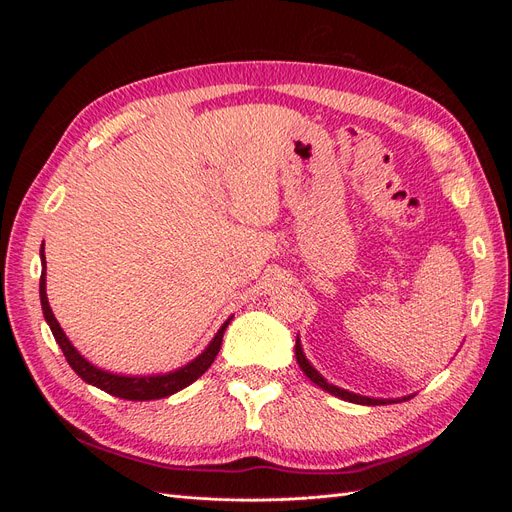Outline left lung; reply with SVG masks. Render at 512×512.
<instances>
[{"instance_id": "8db88e82", "label": "left lung", "mask_w": 512, "mask_h": 512, "mask_svg": "<svg viewBox=\"0 0 512 512\" xmlns=\"http://www.w3.org/2000/svg\"><path fill=\"white\" fill-rule=\"evenodd\" d=\"M294 354H297V363H299V367L303 369V374H305L309 380H312L314 384H318L322 391H327V393H331V395H335V397H339V399H344V401H350V404L384 406V404H399V401L410 399V395H408V397H401V399H376V397H365V395L350 393V391H346V389H339V386L327 382V378H322L320 371H318L312 363L307 361V356H305V352H303V346H301V339H299V337H297V346H294Z\"/></svg>"}]
</instances>
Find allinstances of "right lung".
Here are the masks:
<instances>
[{"label":"right lung","instance_id":"obj_1","mask_svg":"<svg viewBox=\"0 0 512 512\" xmlns=\"http://www.w3.org/2000/svg\"><path fill=\"white\" fill-rule=\"evenodd\" d=\"M40 260H42V275H40V303L42 314L46 324H49L55 342L59 344L61 352H64L68 365L76 371V376L83 378L87 384L98 386L100 391H106L108 395H115L121 399L130 401H149V399H162L173 395L185 386H190L194 380H198L215 361V356L220 352L224 331L230 324L232 316L222 324L220 331L209 342V346L200 352L194 361L185 363L183 367H177L175 371H166V374H149V376H126V374H113L94 363H89L85 356L72 346L64 329L59 327V322L49 305V297H46V258H44V243L40 247Z\"/></svg>","mask_w":512,"mask_h":512}]
</instances>
